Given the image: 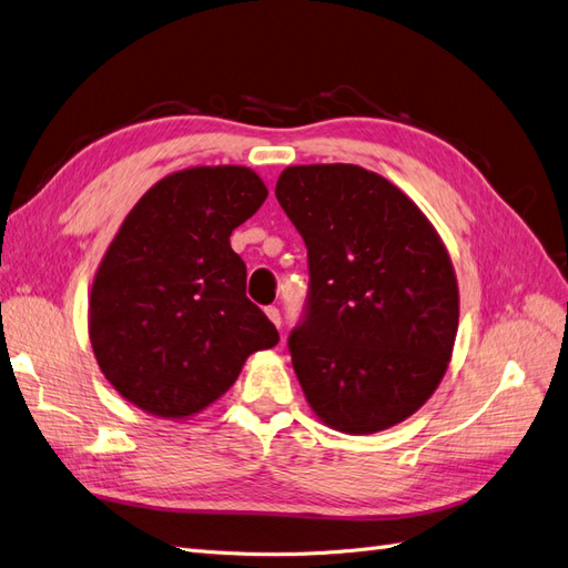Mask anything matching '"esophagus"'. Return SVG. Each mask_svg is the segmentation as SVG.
<instances>
[{
    "label": "esophagus",
    "instance_id": "1",
    "mask_svg": "<svg viewBox=\"0 0 568 568\" xmlns=\"http://www.w3.org/2000/svg\"><path fill=\"white\" fill-rule=\"evenodd\" d=\"M265 315L274 322V326H277V329H282V313H280V307H274V305L265 307Z\"/></svg>",
    "mask_w": 568,
    "mask_h": 568
}]
</instances>
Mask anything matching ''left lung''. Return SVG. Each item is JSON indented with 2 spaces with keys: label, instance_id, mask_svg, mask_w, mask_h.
<instances>
[{
  "label": "left lung",
  "instance_id": "8db88e82",
  "mask_svg": "<svg viewBox=\"0 0 568 568\" xmlns=\"http://www.w3.org/2000/svg\"><path fill=\"white\" fill-rule=\"evenodd\" d=\"M277 201L307 248V301L288 353L315 415L374 434L432 398L448 369L459 296L432 222L359 165H294Z\"/></svg>",
  "mask_w": 568,
  "mask_h": 568
}]
</instances>
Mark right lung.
Segmentation results:
<instances>
[{"label": "right lung", "instance_id": "add662e5", "mask_svg": "<svg viewBox=\"0 0 568 568\" xmlns=\"http://www.w3.org/2000/svg\"><path fill=\"white\" fill-rule=\"evenodd\" d=\"M265 199L253 170L201 165L136 201L90 298L97 363L125 400L189 417L236 382L251 353L277 346V326L246 298V265L230 246Z\"/></svg>", "mask_w": 568, "mask_h": 568}]
</instances>
